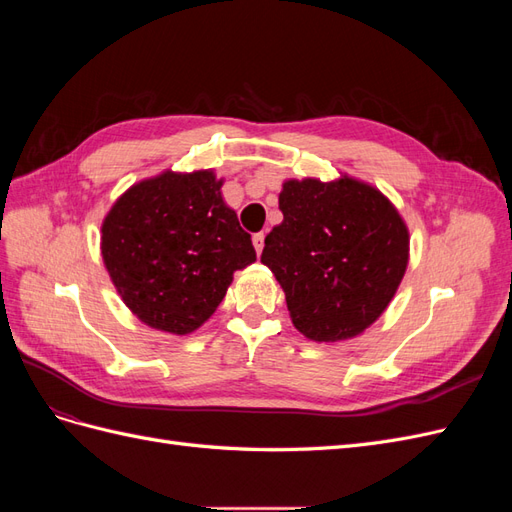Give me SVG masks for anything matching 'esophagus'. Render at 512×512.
Listing matches in <instances>:
<instances>
[{
	"label": "esophagus",
	"mask_w": 512,
	"mask_h": 512,
	"mask_svg": "<svg viewBox=\"0 0 512 512\" xmlns=\"http://www.w3.org/2000/svg\"><path fill=\"white\" fill-rule=\"evenodd\" d=\"M252 243L256 247V254H262V247H265V232H256L252 237Z\"/></svg>",
	"instance_id": "34e87169"
}]
</instances>
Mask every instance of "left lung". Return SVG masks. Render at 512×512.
<instances>
[{
	"instance_id": "8db88e82",
	"label": "left lung",
	"mask_w": 512,
	"mask_h": 512,
	"mask_svg": "<svg viewBox=\"0 0 512 512\" xmlns=\"http://www.w3.org/2000/svg\"><path fill=\"white\" fill-rule=\"evenodd\" d=\"M284 222L260 262L280 282L294 329L312 342H344L389 307L410 260V232L378 188L350 175L286 179Z\"/></svg>"
}]
</instances>
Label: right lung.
I'll list each match as a JSON object with an SVG mask.
<instances>
[{
  "label": "right lung",
  "instance_id": "right-lung-1",
  "mask_svg": "<svg viewBox=\"0 0 512 512\" xmlns=\"http://www.w3.org/2000/svg\"><path fill=\"white\" fill-rule=\"evenodd\" d=\"M222 185L211 168H168L134 183L104 215V267L121 301L147 327L196 331L222 303L235 271L256 260Z\"/></svg>",
  "mask_w": 512,
  "mask_h": 512
}]
</instances>
